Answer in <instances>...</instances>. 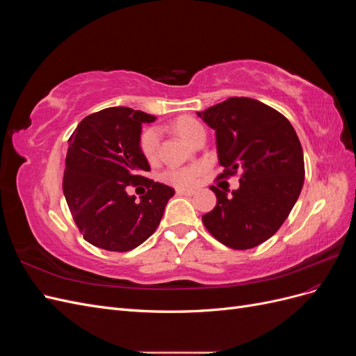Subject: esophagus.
Segmentation results:
<instances>
[{
    "label": "esophagus",
    "instance_id": "obj_1",
    "mask_svg": "<svg viewBox=\"0 0 356 356\" xmlns=\"http://www.w3.org/2000/svg\"><path fill=\"white\" fill-rule=\"evenodd\" d=\"M195 190H184V188H178L177 190V195H179V196H193L195 195Z\"/></svg>",
    "mask_w": 356,
    "mask_h": 356
}]
</instances>
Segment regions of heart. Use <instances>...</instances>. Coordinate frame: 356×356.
Here are the masks:
<instances>
[{"instance_id":"1","label":"heart","mask_w":356,"mask_h":356,"mask_svg":"<svg viewBox=\"0 0 356 356\" xmlns=\"http://www.w3.org/2000/svg\"><path fill=\"white\" fill-rule=\"evenodd\" d=\"M177 134L184 138L188 144H195L200 136L204 135L203 126L191 117H181L174 124ZM159 145H160V129L156 126L147 127L139 136V149H141L143 156L148 161H156L159 157ZM202 174V166L191 165L184 168H169L163 174L161 179L168 184L178 187V188H187L196 184L197 178Z\"/></svg>"}]
</instances>
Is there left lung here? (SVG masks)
I'll list each match as a JSON object with an SVG mask.
<instances>
[{"instance_id":"1","label":"left lung","mask_w":356,"mask_h":356,"mask_svg":"<svg viewBox=\"0 0 356 356\" xmlns=\"http://www.w3.org/2000/svg\"><path fill=\"white\" fill-rule=\"evenodd\" d=\"M217 136V179L239 172L241 187L215 186L217 207L204 213L207 230L233 250H251L281 229L305 182L303 148L288 118L257 99L234 96L197 113Z\"/></svg>"}]
</instances>
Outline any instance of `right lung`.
Masks as SVG:
<instances>
[{
    "label": "right lung",
    "instance_id": "1",
    "mask_svg": "<svg viewBox=\"0 0 356 356\" xmlns=\"http://www.w3.org/2000/svg\"><path fill=\"white\" fill-rule=\"evenodd\" d=\"M156 117L127 106H111L84 117L70 136L63 195L83 238L106 251L126 252L159 227L174 188L144 177L149 170L139 149L143 123ZM147 193L141 202L129 186Z\"/></svg>",
    "mask_w": 356,
    "mask_h": 356
}]
</instances>
